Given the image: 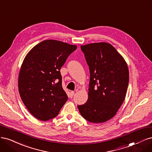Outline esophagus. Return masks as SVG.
Wrapping results in <instances>:
<instances>
[{"instance_id": "34e87169", "label": "esophagus", "mask_w": 152, "mask_h": 152, "mask_svg": "<svg viewBox=\"0 0 152 152\" xmlns=\"http://www.w3.org/2000/svg\"><path fill=\"white\" fill-rule=\"evenodd\" d=\"M70 98H72L73 96V95H74V94H75V93L73 91H71L70 93Z\"/></svg>"}]
</instances>
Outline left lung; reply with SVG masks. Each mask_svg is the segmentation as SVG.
Wrapping results in <instances>:
<instances>
[{"mask_svg": "<svg viewBox=\"0 0 152 152\" xmlns=\"http://www.w3.org/2000/svg\"><path fill=\"white\" fill-rule=\"evenodd\" d=\"M89 66L88 99L78 105L80 113L93 123L105 122L113 117L123 103L129 84L126 62L112 45L99 42L81 45Z\"/></svg>", "mask_w": 152, "mask_h": 152, "instance_id": "obj_1", "label": "left lung"}]
</instances>
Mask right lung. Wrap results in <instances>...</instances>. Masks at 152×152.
Instances as JSON below:
<instances>
[{
    "instance_id": "add662e5",
    "label": "right lung",
    "mask_w": 152,
    "mask_h": 152,
    "mask_svg": "<svg viewBox=\"0 0 152 152\" xmlns=\"http://www.w3.org/2000/svg\"><path fill=\"white\" fill-rule=\"evenodd\" d=\"M77 45L46 40L25 58L18 77V89L25 107L36 118L56 117L68 96L62 87L60 69Z\"/></svg>"
}]
</instances>
